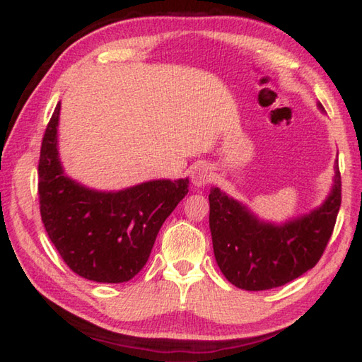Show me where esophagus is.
I'll use <instances>...</instances> for the list:
<instances>
[{
  "label": "esophagus",
  "instance_id": "esophagus-1",
  "mask_svg": "<svg viewBox=\"0 0 362 362\" xmlns=\"http://www.w3.org/2000/svg\"><path fill=\"white\" fill-rule=\"evenodd\" d=\"M211 180H212V173H211L209 168L204 166V164H201V166L194 168L193 175H192L193 185L204 187V185H207V183H211Z\"/></svg>",
  "mask_w": 362,
  "mask_h": 362
}]
</instances>
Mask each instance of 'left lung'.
Here are the masks:
<instances>
[{
    "label": "left lung",
    "instance_id": "left-lung-1",
    "mask_svg": "<svg viewBox=\"0 0 362 362\" xmlns=\"http://www.w3.org/2000/svg\"><path fill=\"white\" fill-rule=\"evenodd\" d=\"M341 204V177L329 199L310 216L281 226L259 222L218 188L209 194V226L220 272L244 291H267L291 283L313 268L327 247Z\"/></svg>",
    "mask_w": 362,
    "mask_h": 362
}]
</instances>
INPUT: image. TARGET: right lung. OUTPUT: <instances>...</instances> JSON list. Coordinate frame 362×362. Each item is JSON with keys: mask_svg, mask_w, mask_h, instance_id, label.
Here are the masks:
<instances>
[{"mask_svg": "<svg viewBox=\"0 0 362 362\" xmlns=\"http://www.w3.org/2000/svg\"><path fill=\"white\" fill-rule=\"evenodd\" d=\"M59 112L60 103L41 142V220L71 272L95 283H126L145 267L159 228L187 196L189 182L153 180L118 193L78 185L59 161Z\"/></svg>", "mask_w": 362, "mask_h": 362, "instance_id": "1", "label": "right lung"}]
</instances>
